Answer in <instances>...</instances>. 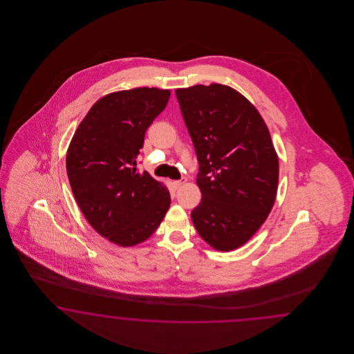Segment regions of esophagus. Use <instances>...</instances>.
<instances>
[{
    "label": "esophagus",
    "mask_w": 354,
    "mask_h": 354,
    "mask_svg": "<svg viewBox=\"0 0 354 354\" xmlns=\"http://www.w3.org/2000/svg\"><path fill=\"white\" fill-rule=\"evenodd\" d=\"M185 182H187V178H182L180 180H176V182H174V185H175L176 188H180L182 185H184V184H185Z\"/></svg>",
    "instance_id": "1"
}]
</instances>
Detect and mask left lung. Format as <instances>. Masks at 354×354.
I'll use <instances>...</instances> for the list:
<instances>
[{
    "instance_id": "obj_1",
    "label": "left lung",
    "mask_w": 354,
    "mask_h": 354,
    "mask_svg": "<svg viewBox=\"0 0 354 354\" xmlns=\"http://www.w3.org/2000/svg\"><path fill=\"white\" fill-rule=\"evenodd\" d=\"M175 93L200 165L203 198L193 225L210 247L234 250L257 232L275 203L279 160L268 126L231 86L198 84Z\"/></svg>"
}]
</instances>
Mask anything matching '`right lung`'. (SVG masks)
<instances>
[{
	"label": "right lung",
	"mask_w": 354,
	"mask_h": 354,
	"mask_svg": "<svg viewBox=\"0 0 354 354\" xmlns=\"http://www.w3.org/2000/svg\"><path fill=\"white\" fill-rule=\"evenodd\" d=\"M170 95L148 86L109 93L89 109L68 145L66 170L76 203L88 223L119 247L149 239L171 204L165 184L136 167L145 132Z\"/></svg>",
	"instance_id": "add662e5"
}]
</instances>
